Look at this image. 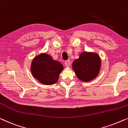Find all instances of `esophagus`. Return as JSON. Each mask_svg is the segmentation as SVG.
<instances>
[{
    "label": "esophagus",
    "mask_w": 128,
    "mask_h": 128,
    "mask_svg": "<svg viewBox=\"0 0 128 128\" xmlns=\"http://www.w3.org/2000/svg\"><path fill=\"white\" fill-rule=\"evenodd\" d=\"M65 65H66V67H69L70 66V64H71V62H70V60H66V62H65Z\"/></svg>",
    "instance_id": "esophagus-1"
}]
</instances>
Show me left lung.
Here are the masks:
<instances>
[{"mask_svg":"<svg viewBox=\"0 0 128 128\" xmlns=\"http://www.w3.org/2000/svg\"><path fill=\"white\" fill-rule=\"evenodd\" d=\"M101 61L96 53L84 52L80 58L72 63V68L77 77L82 81L88 82L96 78L99 72Z\"/></svg>","mask_w":128,"mask_h":128,"instance_id":"1","label":"left lung"}]
</instances>
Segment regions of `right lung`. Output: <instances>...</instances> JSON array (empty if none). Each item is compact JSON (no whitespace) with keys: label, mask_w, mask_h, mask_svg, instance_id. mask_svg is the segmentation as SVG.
I'll list each match as a JSON object with an SVG mask.
<instances>
[{"label":"right lung","mask_w":128,"mask_h":128,"mask_svg":"<svg viewBox=\"0 0 128 128\" xmlns=\"http://www.w3.org/2000/svg\"><path fill=\"white\" fill-rule=\"evenodd\" d=\"M62 70L63 66L60 62L54 61L50 56L45 53L36 57L31 65L33 76L42 84L46 85L56 84Z\"/></svg>","instance_id":"add662e5"}]
</instances>
